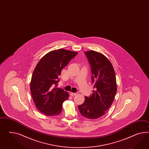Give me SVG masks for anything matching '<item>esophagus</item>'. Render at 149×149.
I'll return each mask as SVG.
<instances>
[{
    "label": "esophagus",
    "mask_w": 149,
    "mask_h": 149,
    "mask_svg": "<svg viewBox=\"0 0 149 149\" xmlns=\"http://www.w3.org/2000/svg\"><path fill=\"white\" fill-rule=\"evenodd\" d=\"M70 95L71 96H75V95H77V93L71 92L70 93Z\"/></svg>",
    "instance_id": "obj_1"
}]
</instances>
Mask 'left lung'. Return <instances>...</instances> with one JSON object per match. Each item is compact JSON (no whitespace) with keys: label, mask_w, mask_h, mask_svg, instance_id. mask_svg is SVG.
<instances>
[{"label":"left lung","mask_w":149,"mask_h":149,"mask_svg":"<svg viewBox=\"0 0 149 149\" xmlns=\"http://www.w3.org/2000/svg\"><path fill=\"white\" fill-rule=\"evenodd\" d=\"M91 66L94 90L78 108L81 115L94 119L102 116L112 104L117 87L116 74L111 62L99 52H86Z\"/></svg>","instance_id":"left-lung-1"}]
</instances>
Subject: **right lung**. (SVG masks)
<instances>
[{
    "label": "right lung",
    "mask_w": 149,
    "mask_h": 149,
    "mask_svg": "<svg viewBox=\"0 0 149 149\" xmlns=\"http://www.w3.org/2000/svg\"><path fill=\"white\" fill-rule=\"evenodd\" d=\"M78 52L60 49L43 57L32 74L30 91L37 109L48 116L60 114L62 104L68 99V93L57 88L61 70Z\"/></svg>",
    "instance_id": "1"
}]
</instances>
